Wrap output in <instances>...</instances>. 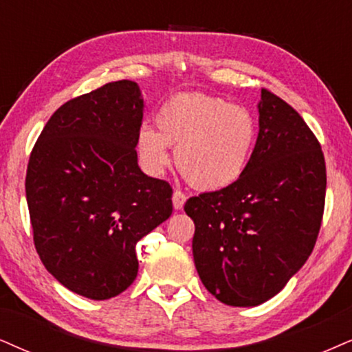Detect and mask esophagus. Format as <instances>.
<instances>
[{"label":"esophagus","mask_w":352,"mask_h":352,"mask_svg":"<svg viewBox=\"0 0 352 352\" xmlns=\"http://www.w3.org/2000/svg\"><path fill=\"white\" fill-rule=\"evenodd\" d=\"M185 199H186V197H185L184 191H180V190H175V191H173V195H172V203H173V208H175L177 211H179V209L184 208Z\"/></svg>","instance_id":"34e87169"}]
</instances>
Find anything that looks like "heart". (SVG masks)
Instances as JSON below:
<instances>
[{"label": "heart", "mask_w": 352, "mask_h": 352, "mask_svg": "<svg viewBox=\"0 0 352 352\" xmlns=\"http://www.w3.org/2000/svg\"><path fill=\"white\" fill-rule=\"evenodd\" d=\"M155 126L138 133V154L151 173L168 164V148H175V164L191 185L221 190L247 170L255 151L258 126L240 105L206 94H179L155 115Z\"/></svg>", "instance_id": "1"}]
</instances>
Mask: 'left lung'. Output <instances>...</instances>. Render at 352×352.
<instances>
[{
  "instance_id": "left-lung-1",
  "label": "left lung",
  "mask_w": 352,
  "mask_h": 352,
  "mask_svg": "<svg viewBox=\"0 0 352 352\" xmlns=\"http://www.w3.org/2000/svg\"><path fill=\"white\" fill-rule=\"evenodd\" d=\"M258 113L245 173L185 203L199 279L232 307L260 305L286 286L314 250L324 208V157L304 118L266 89Z\"/></svg>"
}]
</instances>
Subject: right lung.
<instances>
[{
  "label": "right lung",
  "mask_w": 352,
  "mask_h": 352,
  "mask_svg": "<svg viewBox=\"0 0 352 352\" xmlns=\"http://www.w3.org/2000/svg\"><path fill=\"white\" fill-rule=\"evenodd\" d=\"M143 110L135 81L109 82L61 105L30 153L25 197L40 260L92 300L131 286L136 243L172 214V186L138 166Z\"/></svg>",
  "instance_id": "right-lung-1"
}]
</instances>
